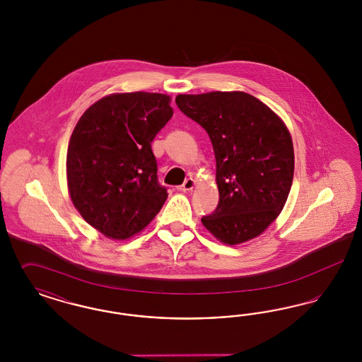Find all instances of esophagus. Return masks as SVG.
<instances>
[{
	"label": "esophagus",
	"mask_w": 362,
	"mask_h": 362,
	"mask_svg": "<svg viewBox=\"0 0 362 362\" xmlns=\"http://www.w3.org/2000/svg\"><path fill=\"white\" fill-rule=\"evenodd\" d=\"M194 186H195V180L192 177H189V179L185 180V183L179 187V189L180 191H191V189H194Z\"/></svg>",
	"instance_id": "1"
}]
</instances>
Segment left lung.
I'll list each match as a JSON object with an SVG mask.
<instances>
[{"label": "left lung", "mask_w": 362, "mask_h": 362, "mask_svg": "<svg viewBox=\"0 0 362 362\" xmlns=\"http://www.w3.org/2000/svg\"><path fill=\"white\" fill-rule=\"evenodd\" d=\"M175 102L206 130L216 156L220 199L202 224L229 245L257 238L292 187L294 152L285 123L245 92L177 95Z\"/></svg>", "instance_id": "1"}]
</instances>
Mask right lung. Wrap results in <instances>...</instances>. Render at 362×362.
<instances>
[{
    "mask_svg": "<svg viewBox=\"0 0 362 362\" xmlns=\"http://www.w3.org/2000/svg\"><path fill=\"white\" fill-rule=\"evenodd\" d=\"M170 96L117 93L92 104L70 137L73 205L107 238L129 239L149 224L168 192L157 179L156 134L173 118Z\"/></svg>",
    "mask_w": 362,
    "mask_h": 362,
    "instance_id": "obj_1",
    "label": "right lung"
}]
</instances>
